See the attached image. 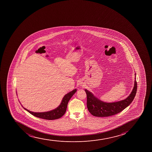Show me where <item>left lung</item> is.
<instances>
[{
	"mask_svg": "<svg viewBox=\"0 0 152 152\" xmlns=\"http://www.w3.org/2000/svg\"><path fill=\"white\" fill-rule=\"evenodd\" d=\"M135 77L134 88L130 95L127 98L117 102H103L96 98L91 92L85 90L87 94V105L89 112L95 116L107 117L113 115L122 111L128 107L133 101L137 92V83Z\"/></svg>",
	"mask_w": 152,
	"mask_h": 152,
	"instance_id": "8db88e82",
	"label": "left lung"
}]
</instances>
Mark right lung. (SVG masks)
<instances>
[{
    "mask_svg": "<svg viewBox=\"0 0 152 152\" xmlns=\"http://www.w3.org/2000/svg\"><path fill=\"white\" fill-rule=\"evenodd\" d=\"M76 89L72 91L65 95L62 100L60 105L57 108L51 111L44 112V113H34L24 108L25 110L28 111L30 113L36 117L40 118L47 119V120H54L61 117L66 112V108L67 107L68 102L73 95L76 92Z\"/></svg>",
    "mask_w": 152,
    "mask_h": 152,
    "instance_id": "obj_1",
    "label": "right lung"
}]
</instances>
